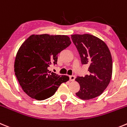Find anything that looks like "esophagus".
<instances>
[{"label":"esophagus","mask_w":127,"mask_h":127,"mask_svg":"<svg viewBox=\"0 0 127 127\" xmlns=\"http://www.w3.org/2000/svg\"><path fill=\"white\" fill-rule=\"evenodd\" d=\"M75 76H69V80L71 81V82H73L75 81Z\"/></svg>","instance_id":"34e87169"}]
</instances>
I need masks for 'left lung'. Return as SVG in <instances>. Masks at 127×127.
I'll list each match as a JSON object with an SVG mask.
<instances>
[{"instance_id": "8db88e82", "label": "left lung", "mask_w": 127, "mask_h": 127, "mask_svg": "<svg viewBox=\"0 0 127 127\" xmlns=\"http://www.w3.org/2000/svg\"><path fill=\"white\" fill-rule=\"evenodd\" d=\"M83 64H88L90 74L77 77L75 80L80 89L76 95L82 100H89L100 95L109 85L113 72V61L106 44L90 34L72 35Z\"/></svg>"}]
</instances>
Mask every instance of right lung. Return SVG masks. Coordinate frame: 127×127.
<instances>
[{
  "instance_id": "add662e5",
  "label": "right lung",
  "mask_w": 127,
  "mask_h": 127,
  "mask_svg": "<svg viewBox=\"0 0 127 127\" xmlns=\"http://www.w3.org/2000/svg\"><path fill=\"white\" fill-rule=\"evenodd\" d=\"M67 35H32L18 49L14 61V73L23 91L34 99L42 100L52 96L68 76L49 71L56 64L58 55L71 44Z\"/></svg>"
}]
</instances>
